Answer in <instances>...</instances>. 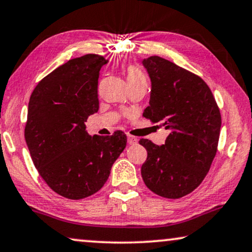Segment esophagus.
<instances>
[{"label": "esophagus", "instance_id": "34e87169", "mask_svg": "<svg viewBox=\"0 0 252 252\" xmlns=\"http://www.w3.org/2000/svg\"><path fill=\"white\" fill-rule=\"evenodd\" d=\"M128 143L130 144V145H133V144L137 143V138L131 135H128Z\"/></svg>", "mask_w": 252, "mask_h": 252}]
</instances>
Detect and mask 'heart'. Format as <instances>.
<instances>
[{
	"instance_id": "heart-1",
	"label": "heart",
	"mask_w": 252,
	"mask_h": 252,
	"mask_svg": "<svg viewBox=\"0 0 252 252\" xmlns=\"http://www.w3.org/2000/svg\"><path fill=\"white\" fill-rule=\"evenodd\" d=\"M124 75H126V82H128L129 86L137 85V84H147L145 73L138 66L133 64L126 65V68H124Z\"/></svg>"
}]
</instances>
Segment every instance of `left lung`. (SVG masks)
I'll list each match as a JSON object with an SVG mask.
<instances>
[{
    "instance_id": "1",
    "label": "left lung",
    "mask_w": 252,
    "mask_h": 252,
    "mask_svg": "<svg viewBox=\"0 0 252 252\" xmlns=\"http://www.w3.org/2000/svg\"><path fill=\"white\" fill-rule=\"evenodd\" d=\"M143 65L152 83L143 116L170 133L161 146L139 140L147 151L142 177L154 193L177 199L192 192L209 173L219 143L220 109L199 76L160 56L145 59Z\"/></svg>"
}]
</instances>
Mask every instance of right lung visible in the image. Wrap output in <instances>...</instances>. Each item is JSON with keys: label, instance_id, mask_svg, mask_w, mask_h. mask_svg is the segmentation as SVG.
Listing matches in <instances>:
<instances>
[{"label": "right lung", "instance_id": "1", "mask_svg": "<svg viewBox=\"0 0 252 252\" xmlns=\"http://www.w3.org/2000/svg\"><path fill=\"white\" fill-rule=\"evenodd\" d=\"M108 62L86 54L56 68L33 90L25 140L36 170L48 187L69 199L95 193L108 180L126 136L91 137L87 117L98 112L99 71Z\"/></svg>", "mask_w": 252, "mask_h": 252}]
</instances>
